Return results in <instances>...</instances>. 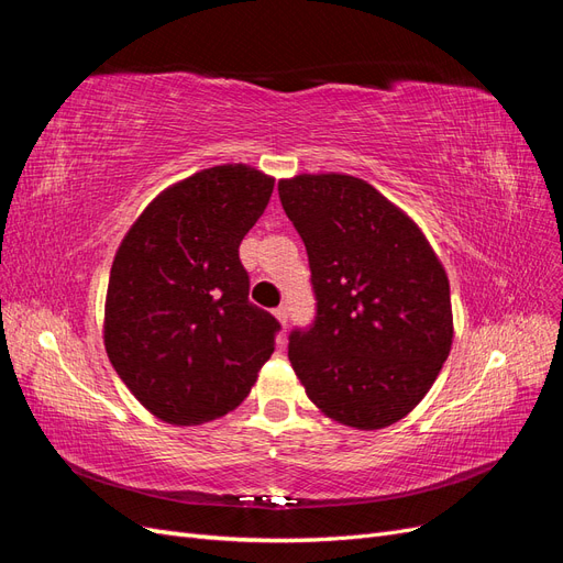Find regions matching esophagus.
Wrapping results in <instances>:
<instances>
[{
    "mask_svg": "<svg viewBox=\"0 0 563 563\" xmlns=\"http://www.w3.org/2000/svg\"><path fill=\"white\" fill-rule=\"evenodd\" d=\"M275 317H277L282 327H286V323H288V308H286V305H279V308L275 310Z\"/></svg>",
    "mask_w": 563,
    "mask_h": 563,
    "instance_id": "esophagus-1",
    "label": "esophagus"
}]
</instances>
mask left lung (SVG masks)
<instances>
[{
	"mask_svg": "<svg viewBox=\"0 0 563 563\" xmlns=\"http://www.w3.org/2000/svg\"><path fill=\"white\" fill-rule=\"evenodd\" d=\"M277 187L317 298L312 327L288 335V360L323 416L387 428L422 401L451 352L446 269L413 220L362 178L300 174Z\"/></svg>",
	"mask_w": 563,
	"mask_h": 563,
	"instance_id": "left-lung-1",
	"label": "left lung"
}]
</instances>
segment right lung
I'll use <instances>...</instances> for the list:
<instances>
[{
    "mask_svg": "<svg viewBox=\"0 0 563 563\" xmlns=\"http://www.w3.org/2000/svg\"><path fill=\"white\" fill-rule=\"evenodd\" d=\"M275 178L223 164L152 199L114 253L103 340L152 416L201 424L234 411L275 352L279 321L249 302L240 244Z\"/></svg>",
    "mask_w": 563,
    "mask_h": 563,
    "instance_id": "right-lung-1",
    "label": "right lung"
}]
</instances>
